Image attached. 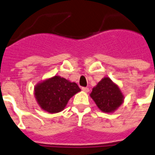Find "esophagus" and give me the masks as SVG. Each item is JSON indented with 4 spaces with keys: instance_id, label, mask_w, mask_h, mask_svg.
<instances>
[{
    "instance_id": "obj_1",
    "label": "esophagus",
    "mask_w": 155,
    "mask_h": 155,
    "mask_svg": "<svg viewBox=\"0 0 155 155\" xmlns=\"http://www.w3.org/2000/svg\"><path fill=\"white\" fill-rule=\"evenodd\" d=\"M82 90L84 91V92H88L89 91L88 87H82Z\"/></svg>"
}]
</instances>
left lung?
<instances>
[{"label": "left lung", "mask_w": 155, "mask_h": 155, "mask_svg": "<svg viewBox=\"0 0 155 155\" xmlns=\"http://www.w3.org/2000/svg\"><path fill=\"white\" fill-rule=\"evenodd\" d=\"M90 96L99 110L108 114L114 112L124 102V95L118 84L107 76L93 87Z\"/></svg>", "instance_id": "1"}]
</instances>
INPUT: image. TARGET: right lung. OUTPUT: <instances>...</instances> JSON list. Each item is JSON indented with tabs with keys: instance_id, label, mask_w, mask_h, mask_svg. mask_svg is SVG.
Listing matches in <instances>:
<instances>
[{
	"instance_id": "1",
	"label": "right lung",
	"mask_w": 155,
	"mask_h": 155,
	"mask_svg": "<svg viewBox=\"0 0 155 155\" xmlns=\"http://www.w3.org/2000/svg\"><path fill=\"white\" fill-rule=\"evenodd\" d=\"M80 91L74 82L54 75L36 84L34 87V95L42 110L54 114L62 111L69 99Z\"/></svg>"
}]
</instances>
